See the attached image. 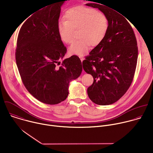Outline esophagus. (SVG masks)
<instances>
[{
  "instance_id": "1",
  "label": "esophagus",
  "mask_w": 153,
  "mask_h": 153,
  "mask_svg": "<svg viewBox=\"0 0 153 153\" xmlns=\"http://www.w3.org/2000/svg\"><path fill=\"white\" fill-rule=\"evenodd\" d=\"M79 58H80V60L82 61V62H83V60H84V58L82 57V56H79Z\"/></svg>"
}]
</instances>
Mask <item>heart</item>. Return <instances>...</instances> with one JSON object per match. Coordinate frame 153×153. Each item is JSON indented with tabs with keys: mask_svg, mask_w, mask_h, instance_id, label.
I'll return each instance as SVG.
<instances>
[{
	"mask_svg": "<svg viewBox=\"0 0 153 153\" xmlns=\"http://www.w3.org/2000/svg\"><path fill=\"white\" fill-rule=\"evenodd\" d=\"M65 20L58 24L57 31L62 41L71 44L74 40L73 31L78 30V37L70 47L71 54L84 56L90 46L99 45L105 37L109 23L106 16L101 11L83 6H76L65 13Z\"/></svg>",
	"mask_w": 153,
	"mask_h": 153,
	"instance_id": "b5f03b06",
	"label": "heart"
}]
</instances>
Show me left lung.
Segmentation results:
<instances>
[{
    "label": "left lung",
    "mask_w": 153,
    "mask_h": 153,
    "mask_svg": "<svg viewBox=\"0 0 153 153\" xmlns=\"http://www.w3.org/2000/svg\"><path fill=\"white\" fill-rule=\"evenodd\" d=\"M87 5L98 8L108 19L105 37L82 62L84 71L94 78L87 89L89 98L96 104L108 105L120 99L131 84L138 57L137 40L120 13L105 4Z\"/></svg>",
    "instance_id": "1"
}]
</instances>
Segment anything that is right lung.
<instances>
[{
  "label": "right lung",
  "instance_id": "obj_1",
  "mask_svg": "<svg viewBox=\"0 0 153 153\" xmlns=\"http://www.w3.org/2000/svg\"><path fill=\"white\" fill-rule=\"evenodd\" d=\"M62 0L40 10L30 17L19 33L16 60L22 82L38 100L55 105L65 100L69 85L82 71L77 56L63 60L67 48L57 31ZM60 59L63 60L60 67Z\"/></svg>",
  "mask_w": 153,
  "mask_h": 153
}]
</instances>
